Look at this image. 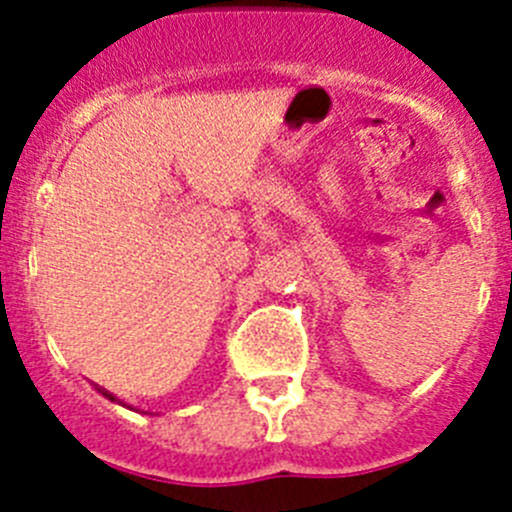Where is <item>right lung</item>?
Here are the masks:
<instances>
[{
    "label": "right lung",
    "mask_w": 512,
    "mask_h": 512,
    "mask_svg": "<svg viewBox=\"0 0 512 512\" xmlns=\"http://www.w3.org/2000/svg\"><path fill=\"white\" fill-rule=\"evenodd\" d=\"M102 395H104V397H107V400H112V402H115V397H112V395H110V392H102Z\"/></svg>",
    "instance_id": "1"
}]
</instances>
